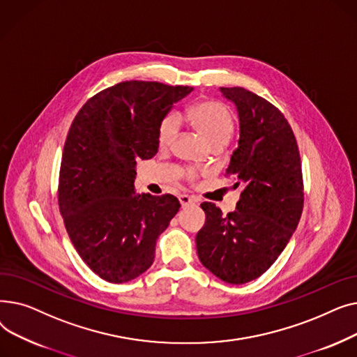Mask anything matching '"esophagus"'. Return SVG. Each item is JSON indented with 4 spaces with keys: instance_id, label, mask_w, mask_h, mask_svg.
Wrapping results in <instances>:
<instances>
[{
    "instance_id": "1",
    "label": "esophagus",
    "mask_w": 357,
    "mask_h": 357,
    "mask_svg": "<svg viewBox=\"0 0 357 357\" xmlns=\"http://www.w3.org/2000/svg\"><path fill=\"white\" fill-rule=\"evenodd\" d=\"M179 202H181L182 207H190V205L197 202V199L194 197H190V195H185L183 194V195H179Z\"/></svg>"
}]
</instances>
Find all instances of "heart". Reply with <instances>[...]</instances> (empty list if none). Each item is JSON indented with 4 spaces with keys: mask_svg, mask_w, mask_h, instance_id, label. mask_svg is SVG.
<instances>
[{
    "mask_svg": "<svg viewBox=\"0 0 357 357\" xmlns=\"http://www.w3.org/2000/svg\"><path fill=\"white\" fill-rule=\"evenodd\" d=\"M188 120L198 136L208 146L218 143L226 144L234 130V119L231 111L218 101H202L188 112ZM179 130V121L175 114L166 116L158 130V142L160 147L171 144ZM195 171H186V178L194 179Z\"/></svg>",
    "mask_w": 357,
    "mask_h": 357,
    "instance_id": "obj_1",
    "label": "heart"
}]
</instances>
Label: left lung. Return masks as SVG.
<instances>
[{
	"label": "left lung",
	"mask_w": 357,
	"mask_h": 357,
	"mask_svg": "<svg viewBox=\"0 0 357 357\" xmlns=\"http://www.w3.org/2000/svg\"><path fill=\"white\" fill-rule=\"evenodd\" d=\"M238 114L240 137L226 174L243 186L226 217L202 202L205 224L197 234L201 264L227 284L265 273L294 234L304 207L301 159L294 131L276 107L240 88H220Z\"/></svg>",
	"instance_id": "8db88e82"
}]
</instances>
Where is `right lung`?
Listing matches in <instances>:
<instances>
[{"mask_svg": "<svg viewBox=\"0 0 357 357\" xmlns=\"http://www.w3.org/2000/svg\"><path fill=\"white\" fill-rule=\"evenodd\" d=\"M194 88L126 81L79 109L63 147L59 210L89 269L123 284L152 266L158 237L179 211L174 195L136 194L137 160L158 153V130Z\"/></svg>", "mask_w": 357, "mask_h": 357, "instance_id": "add662e5", "label": "right lung"}]
</instances>
